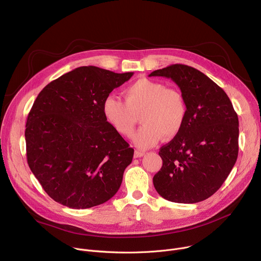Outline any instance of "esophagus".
Instances as JSON below:
<instances>
[{"mask_svg":"<svg viewBox=\"0 0 261 261\" xmlns=\"http://www.w3.org/2000/svg\"><path fill=\"white\" fill-rule=\"evenodd\" d=\"M142 156H144V152L139 151V150H137V151L134 152V158H140V157H142Z\"/></svg>","mask_w":261,"mask_h":261,"instance_id":"34e87169","label":"esophagus"}]
</instances>
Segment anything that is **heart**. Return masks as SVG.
<instances>
[{
    "label": "heart",
    "instance_id": "heart-1",
    "mask_svg": "<svg viewBox=\"0 0 261 261\" xmlns=\"http://www.w3.org/2000/svg\"><path fill=\"white\" fill-rule=\"evenodd\" d=\"M125 103L114 95L102 102V115L117 133L131 136L137 116L143 124L133 136V142L141 148L155 145L162 137L174 138L187 119V103L182 94L173 88L146 77H141L124 90Z\"/></svg>",
    "mask_w": 261,
    "mask_h": 261
}]
</instances>
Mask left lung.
<instances>
[{
	"mask_svg": "<svg viewBox=\"0 0 261 261\" xmlns=\"http://www.w3.org/2000/svg\"><path fill=\"white\" fill-rule=\"evenodd\" d=\"M148 76L170 79L187 103L180 132L160 148L163 165L154 175L156 191L178 203L211 197L227 178L239 154V118L226 93L199 70L181 64Z\"/></svg>",
	"mask_w": 261,
	"mask_h": 261,
	"instance_id": "obj_1",
	"label": "left lung"
}]
</instances>
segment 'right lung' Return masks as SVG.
Returning a JSON list of instances; mask_svg holds the SVG:
<instances>
[{"label":"right lung","instance_id":"1","mask_svg":"<svg viewBox=\"0 0 261 261\" xmlns=\"http://www.w3.org/2000/svg\"><path fill=\"white\" fill-rule=\"evenodd\" d=\"M133 74L79 67L36 98L25 125L27 159L55 201L89 208L120 189L134 150L106 123L102 102Z\"/></svg>","mask_w":261,"mask_h":261}]
</instances>
